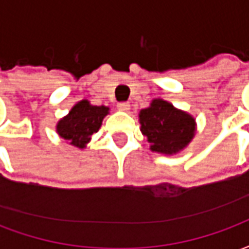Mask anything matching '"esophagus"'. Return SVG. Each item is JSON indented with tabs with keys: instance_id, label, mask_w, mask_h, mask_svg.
I'll return each mask as SVG.
<instances>
[{
	"instance_id": "esophagus-1",
	"label": "esophagus",
	"mask_w": 249,
	"mask_h": 249,
	"mask_svg": "<svg viewBox=\"0 0 249 249\" xmlns=\"http://www.w3.org/2000/svg\"><path fill=\"white\" fill-rule=\"evenodd\" d=\"M130 105L129 103H119L117 104V109L119 110H124V112H126V110H129Z\"/></svg>"
}]
</instances>
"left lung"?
<instances>
[{
    "instance_id": "8db88e82",
    "label": "left lung",
    "mask_w": 249,
    "mask_h": 249,
    "mask_svg": "<svg viewBox=\"0 0 249 249\" xmlns=\"http://www.w3.org/2000/svg\"><path fill=\"white\" fill-rule=\"evenodd\" d=\"M139 119L142 135L151 142V151L162 155L183 151L196 132V123L191 114L161 98H155L151 107L141 109Z\"/></svg>"
}]
</instances>
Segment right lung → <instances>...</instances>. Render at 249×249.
Masks as SVG:
<instances>
[{"instance_id":"right-lung-1","label":"right lung","mask_w":249,"mask_h":249,"mask_svg":"<svg viewBox=\"0 0 249 249\" xmlns=\"http://www.w3.org/2000/svg\"><path fill=\"white\" fill-rule=\"evenodd\" d=\"M108 113V107L90 105L88 100H82L58 121L57 133L64 140L69 141L71 145L82 149L90 141L93 133L100 129L104 117Z\"/></svg>"}]
</instances>
